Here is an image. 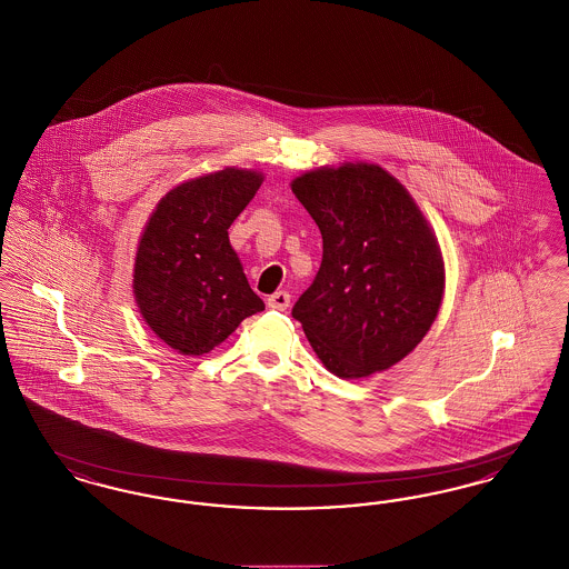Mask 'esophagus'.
<instances>
[{"mask_svg": "<svg viewBox=\"0 0 569 569\" xmlns=\"http://www.w3.org/2000/svg\"><path fill=\"white\" fill-rule=\"evenodd\" d=\"M271 309L274 311H286L288 307H290V295L288 292H283V290H279V292H274L269 297V302H267Z\"/></svg>", "mask_w": 569, "mask_h": 569, "instance_id": "1", "label": "esophagus"}]
</instances>
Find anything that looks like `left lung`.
Wrapping results in <instances>:
<instances>
[{"mask_svg": "<svg viewBox=\"0 0 569 569\" xmlns=\"http://www.w3.org/2000/svg\"><path fill=\"white\" fill-rule=\"evenodd\" d=\"M322 232V264L292 316L337 378L401 362L433 326L446 269L433 228L378 163L346 162L290 183Z\"/></svg>", "mask_w": 569, "mask_h": 569, "instance_id": "1", "label": "left lung"}]
</instances>
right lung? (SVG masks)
Here are the masks:
<instances>
[{
  "label": "right lung",
  "mask_w": 569,
  "mask_h": 569,
  "mask_svg": "<svg viewBox=\"0 0 569 569\" xmlns=\"http://www.w3.org/2000/svg\"><path fill=\"white\" fill-rule=\"evenodd\" d=\"M264 181L226 166L166 191L136 247V305L147 326L183 356H202L264 309L228 239Z\"/></svg>",
  "instance_id": "right-lung-1"
}]
</instances>
